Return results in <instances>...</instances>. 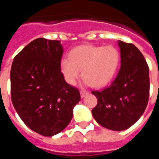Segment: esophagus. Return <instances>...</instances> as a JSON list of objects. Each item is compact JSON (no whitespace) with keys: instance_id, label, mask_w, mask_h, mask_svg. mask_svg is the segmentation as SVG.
Wrapping results in <instances>:
<instances>
[{"instance_id":"1","label":"esophagus","mask_w":159,"mask_h":159,"mask_svg":"<svg viewBox=\"0 0 159 159\" xmlns=\"http://www.w3.org/2000/svg\"><path fill=\"white\" fill-rule=\"evenodd\" d=\"M88 94H89V92H86V91H81V92H80L81 98H84L85 95H88Z\"/></svg>"}]
</instances>
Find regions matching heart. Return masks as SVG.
<instances>
[{
  "instance_id": "1",
  "label": "heart",
  "mask_w": 159,
  "mask_h": 159,
  "mask_svg": "<svg viewBox=\"0 0 159 159\" xmlns=\"http://www.w3.org/2000/svg\"><path fill=\"white\" fill-rule=\"evenodd\" d=\"M68 59H63L60 69L66 82L74 85L80 76L84 83L95 88L107 85L117 72L120 56L112 46H94L85 44L73 48Z\"/></svg>"
}]
</instances>
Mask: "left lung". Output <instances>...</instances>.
<instances>
[{
    "label": "left lung",
    "instance_id": "8db88e82",
    "mask_svg": "<svg viewBox=\"0 0 159 159\" xmlns=\"http://www.w3.org/2000/svg\"><path fill=\"white\" fill-rule=\"evenodd\" d=\"M121 67L108 88L92 92L98 103L92 116L102 127L123 130L143 116L150 92L149 67L141 52L134 44L119 40Z\"/></svg>",
    "mask_w": 159,
    "mask_h": 159
}]
</instances>
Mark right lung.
<instances>
[{
    "label": "right lung",
    "mask_w": 159,
    "mask_h": 159,
    "mask_svg": "<svg viewBox=\"0 0 159 159\" xmlns=\"http://www.w3.org/2000/svg\"><path fill=\"white\" fill-rule=\"evenodd\" d=\"M60 40L37 38L16 55L10 72L11 98L25 125L43 136H53L69 124L80 100L79 90L60 69Z\"/></svg>",
    "instance_id": "obj_1"
}]
</instances>
